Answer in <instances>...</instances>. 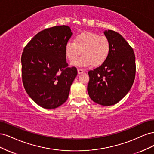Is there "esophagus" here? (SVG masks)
<instances>
[{
	"label": "esophagus",
	"mask_w": 154,
	"mask_h": 154,
	"mask_svg": "<svg viewBox=\"0 0 154 154\" xmlns=\"http://www.w3.org/2000/svg\"><path fill=\"white\" fill-rule=\"evenodd\" d=\"M83 72H84V71H83V69H78V74H82Z\"/></svg>",
	"instance_id": "obj_1"
}]
</instances>
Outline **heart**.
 Returning <instances> with one entry per match:
<instances>
[{"mask_svg": "<svg viewBox=\"0 0 154 154\" xmlns=\"http://www.w3.org/2000/svg\"><path fill=\"white\" fill-rule=\"evenodd\" d=\"M65 51L70 62L75 60L72 63L73 66L88 67L92 65L100 66L109 57L110 43L105 36H100L93 32H84L76 36L74 42L68 41ZM82 52L83 55L77 59Z\"/></svg>", "mask_w": 154, "mask_h": 154, "instance_id": "obj_1", "label": "heart"}]
</instances>
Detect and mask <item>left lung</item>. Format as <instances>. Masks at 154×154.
I'll list each match as a JSON object with an SVG mask.
<instances>
[{
	"label": "left lung",
	"mask_w": 154,
	"mask_h": 154,
	"mask_svg": "<svg viewBox=\"0 0 154 154\" xmlns=\"http://www.w3.org/2000/svg\"><path fill=\"white\" fill-rule=\"evenodd\" d=\"M110 43L108 58L88 72L87 91L91 99L103 106L115 105L131 88L136 76V58L132 48L118 32L106 30Z\"/></svg>",
	"instance_id": "8db88e82"
}]
</instances>
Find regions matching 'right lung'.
Masks as SVG:
<instances>
[{
  "mask_svg": "<svg viewBox=\"0 0 154 154\" xmlns=\"http://www.w3.org/2000/svg\"><path fill=\"white\" fill-rule=\"evenodd\" d=\"M72 35L67 26H58L37 33L24 49L22 77L24 88L35 103L46 109L62 105L77 76L68 67L65 48Z\"/></svg>",
  "mask_w": 154,
  "mask_h": 154,
  "instance_id": "add662e5",
  "label": "right lung"
}]
</instances>
